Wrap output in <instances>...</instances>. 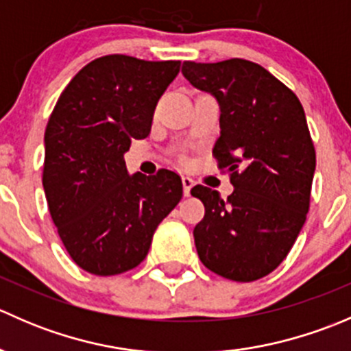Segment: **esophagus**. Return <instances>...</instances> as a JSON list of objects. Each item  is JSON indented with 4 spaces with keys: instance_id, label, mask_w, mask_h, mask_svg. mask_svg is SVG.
<instances>
[{
    "instance_id": "34e87169",
    "label": "esophagus",
    "mask_w": 351,
    "mask_h": 351,
    "mask_svg": "<svg viewBox=\"0 0 351 351\" xmlns=\"http://www.w3.org/2000/svg\"><path fill=\"white\" fill-rule=\"evenodd\" d=\"M182 183H183V195L190 197V190H192V186L195 185V182H193L190 176H183Z\"/></svg>"
}]
</instances>
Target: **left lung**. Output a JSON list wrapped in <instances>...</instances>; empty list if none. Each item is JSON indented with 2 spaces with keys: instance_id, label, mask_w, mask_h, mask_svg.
I'll return each mask as SVG.
<instances>
[{
  "instance_id": "left-lung-1",
  "label": "left lung",
  "mask_w": 351,
  "mask_h": 351,
  "mask_svg": "<svg viewBox=\"0 0 351 351\" xmlns=\"http://www.w3.org/2000/svg\"><path fill=\"white\" fill-rule=\"evenodd\" d=\"M193 86L221 107L212 154L234 192L197 185L205 215L193 229L202 263L221 277L253 282L271 274L295 243L309 210L316 151L292 90L246 59L183 62Z\"/></svg>"
}]
</instances>
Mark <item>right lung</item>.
<instances>
[{"label":"right lung","mask_w":351,"mask_h":351,"mask_svg":"<svg viewBox=\"0 0 351 351\" xmlns=\"http://www.w3.org/2000/svg\"><path fill=\"white\" fill-rule=\"evenodd\" d=\"M180 61L98 58L64 88L45 127L42 185L59 238L100 277L136 268L183 195L180 175H129L123 154L149 136L156 104Z\"/></svg>","instance_id":"add662e5"}]
</instances>
